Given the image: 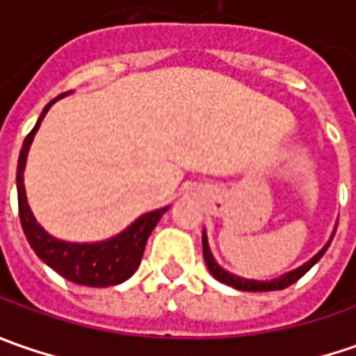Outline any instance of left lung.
<instances>
[{
  "mask_svg": "<svg viewBox=\"0 0 356 356\" xmlns=\"http://www.w3.org/2000/svg\"><path fill=\"white\" fill-rule=\"evenodd\" d=\"M335 232H337V226L333 227V234H331L329 241H327L321 250L315 253L309 261H305L303 266L295 267V269L287 271V273H283V275H280V277H273V280H266V281L248 280V277L236 275V273H232V271H227V269H224V267L220 266V264L216 261V257L212 255L210 243H208V236H206V229H204V234H202V248H204V259H206V266H208L210 273H212L213 277H216L218 281L226 283V285L234 287V289H239V291H277V289H285V287L293 285L297 280H301V277L307 273L309 269L321 259L323 253L327 252V248L331 245V239H333V236H335Z\"/></svg>",
  "mask_w": 356,
  "mask_h": 356,
  "instance_id": "obj_1",
  "label": "left lung"
}]
</instances>
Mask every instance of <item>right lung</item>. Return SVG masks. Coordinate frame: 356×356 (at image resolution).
<instances>
[{
    "mask_svg": "<svg viewBox=\"0 0 356 356\" xmlns=\"http://www.w3.org/2000/svg\"><path fill=\"white\" fill-rule=\"evenodd\" d=\"M59 95L43 108L41 117L37 118L33 130L27 134L21 146L19 160H17V202H19V218L25 238L33 248L37 257L47 264L53 271H57L65 280L87 285V287H111L127 281L138 269L143 259L144 245L150 238L152 229L156 227L164 212H168L170 206H164L160 210L143 213L136 218L129 227H124L120 234L103 241H65V239L51 236L45 227L35 220L33 212L29 208L25 184H23V172L27 164V154L33 143L35 134L41 127V120L45 118L47 111L63 99Z\"/></svg>",
    "mask_w": 356,
    "mask_h": 356,
    "instance_id": "1",
    "label": "right lung"
}]
</instances>
